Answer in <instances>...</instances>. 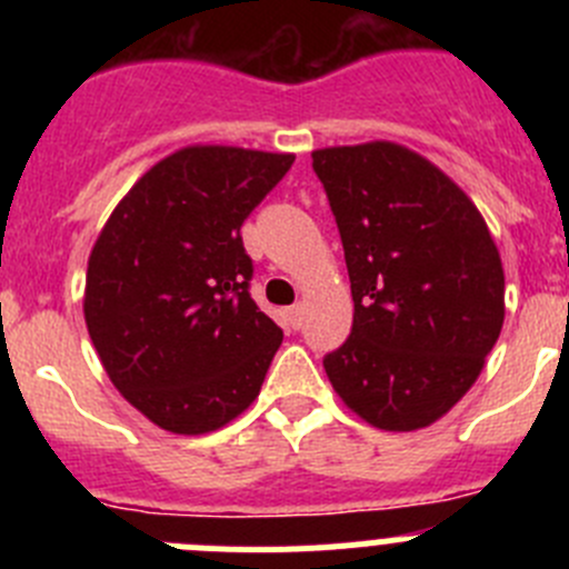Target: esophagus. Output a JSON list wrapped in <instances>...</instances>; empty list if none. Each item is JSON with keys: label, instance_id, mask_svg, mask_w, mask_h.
Returning <instances> with one entry per match:
<instances>
[{"label": "esophagus", "instance_id": "1", "mask_svg": "<svg viewBox=\"0 0 569 569\" xmlns=\"http://www.w3.org/2000/svg\"><path fill=\"white\" fill-rule=\"evenodd\" d=\"M302 317H306V308L302 306H291L289 311H286V319H289V325L295 327V330H300L302 327Z\"/></svg>", "mask_w": 569, "mask_h": 569}]
</instances>
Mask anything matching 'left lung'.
<instances>
[{
	"instance_id": "1",
	"label": "left lung",
	"mask_w": 569,
	"mask_h": 569,
	"mask_svg": "<svg viewBox=\"0 0 569 569\" xmlns=\"http://www.w3.org/2000/svg\"><path fill=\"white\" fill-rule=\"evenodd\" d=\"M352 283V332L325 355L349 410L386 432L429 427L468 393L503 325L487 222L443 170L396 142L313 151Z\"/></svg>"
}]
</instances>
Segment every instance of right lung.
I'll list each match as a JSON object with an SVG mask.
<instances>
[{"instance_id":"obj_1","label":"right lung","mask_w":569,"mask_h":569,"mask_svg":"<svg viewBox=\"0 0 569 569\" xmlns=\"http://www.w3.org/2000/svg\"><path fill=\"white\" fill-rule=\"evenodd\" d=\"M291 153L189 146L114 206L84 278V321L112 386L176 435L226 427L252 405L283 341L250 297L242 222Z\"/></svg>"}]
</instances>
